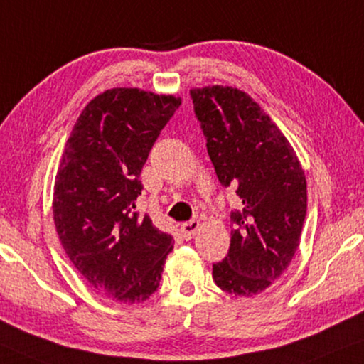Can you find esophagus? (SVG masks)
Wrapping results in <instances>:
<instances>
[{
    "mask_svg": "<svg viewBox=\"0 0 364 364\" xmlns=\"http://www.w3.org/2000/svg\"><path fill=\"white\" fill-rule=\"evenodd\" d=\"M199 229V223L198 221H189V223H184L181 226V235L183 239L189 240L193 237L194 234H196V231Z\"/></svg>",
    "mask_w": 364,
    "mask_h": 364,
    "instance_id": "esophagus-1",
    "label": "esophagus"
}]
</instances>
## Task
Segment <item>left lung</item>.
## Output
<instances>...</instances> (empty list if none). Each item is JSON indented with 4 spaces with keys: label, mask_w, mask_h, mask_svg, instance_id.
<instances>
[{
    "label": "left lung",
    "mask_w": 364,
    "mask_h": 364,
    "mask_svg": "<svg viewBox=\"0 0 364 364\" xmlns=\"http://www.w3.org/2000/svg\"><path fill=\"white\" fill-rule=\"evenodd\" d=\"M214 171L231 186L239 209L223 262L213 265L219 289L252 296L272 285L299 249L306 216V180L290 141L244 90L191 89Z\"/></svg>",
    "instance_id": "left-lung-1"
}]
</instances>
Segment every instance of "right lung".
<instances>
[{
    "mask_svg": "<svg viewBox=\"0 0 364 364\" xmlns=\"http://www.w3.org/2000/svg\"><path fill=\"white\" fill-rule=\"evenodd\" d=\"M181 97L115 87L80 112L54 181L55 231L92 289L110 300L145 301L160 285L171 235L136 213L140 173Z\"/></svg>",
    "mask_w": 364,
    "mask_h": 364,
    "instance_id": "obj_1",
    "label": "right lung"
}]
</instances>
